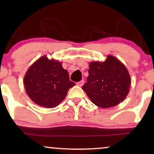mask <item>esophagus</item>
<instances>
[{"label": "esophagus", "instance_id": "obj_1", "mask_svg": "<svg viewBox=\"0 0 154 154\" xmlns=\"http://www.w3.org/2000/svg\"><path fill=\"white\" fill-rule=\"evenodd\" d=\"M84 83H85V81H84L83 80H82V81H79V82H78V83H77L76 84H77V85H78V86H79V87H82V86L83 85Z\"/></svg>", "mask_w": 154, "mask_h": 154}]
</instances>
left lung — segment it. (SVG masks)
Wrapping results in <instances>:
<instances>
[{"label":"left lung","instance_id":"1","mask_svg":"<svg viewBox=\"0 0 154 154\" xmlns=\"http://www.w3.org/2000/svg\"><path fill=\"white\" fill-rule=\"evenodd\" d=\"M87 83L82 87L91 102L101 108L116 106L129 93L131 79L127 68L116 57L91 62Z\"/></svg>","mask_w":154,"mask_h":154}]
</instances>
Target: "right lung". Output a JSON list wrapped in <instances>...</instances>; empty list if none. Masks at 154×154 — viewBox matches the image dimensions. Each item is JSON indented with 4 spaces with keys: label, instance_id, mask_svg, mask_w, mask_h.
Segmentation results:
<instances>
[{
    "label": "right lung",
    "instance_id": "obj_1",
    "mask_svg": "<svg viewBox=\"0 0 154 154\" xmlns=\"http://www.w3.org/2000/svg\"><path fill=\"white\" fill-rule=\"evenodd\" d=\"M24 85L29 98L45 108H54L64 100L69 90L75 85L62 62L43 56L27 70Z\"/></svg>",
    "mask_w": 154,
    "mask_h": 154
}]
</instances>
